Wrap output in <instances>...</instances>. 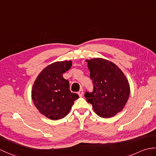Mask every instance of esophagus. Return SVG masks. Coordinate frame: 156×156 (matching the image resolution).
I'll list each match as a JSON object with an SVG mask.
<instances>
[{"mask_svg": "<svg viewBox=\"0 0 156 156\" xmlns=\"http://www.w3.org/2000/svg\"><path fill=\"white\" fill-rule=\"evenodd\" d=\"M83 94H84V91H83V89L81 88L78 92V95L80 97H82L83 96Z\"/></svg>", "mask_w": 156, "mask_h": 156, "instance_id": "1", "label": "esophagus"}]
</instances>
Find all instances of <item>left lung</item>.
Wrapping results in <instances>:
<instances>
[{"label": "left lung", "instance_id": "left-lung-1", "mask_svg": "<svg viewBox=\"0 0 156 156\" xmlns=\"http://www.w3.org/2000/svg\"><path fill=\"white\" fill-rule=\"evenodd\" d=\"M93 92H86L87 102L101 118H109L121 112L127 103L130 88L122 71L112 62L101 58L87 60Z\"/></svg>", "mask_w": 156, "mask_h": 156}]
</instances>
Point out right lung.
<instances>
[{"label": "right lung", "instance_id": "right-lung-1", "mask_svg": "<svg viewBox=\"0 0 156 156\" xmlns=\"http://www.w3.org/2000/svg\"><path fill=\"white\" fill-rule=\"evenodd\" d=\"M72 66V61L56 62L38 74L32 89V99L38 110L50 119L57 120L69 113L79 96L69 90V82L62 74Z\"/></svg>", "mask_w": 156, "mask_h": 156}]
</instances>
